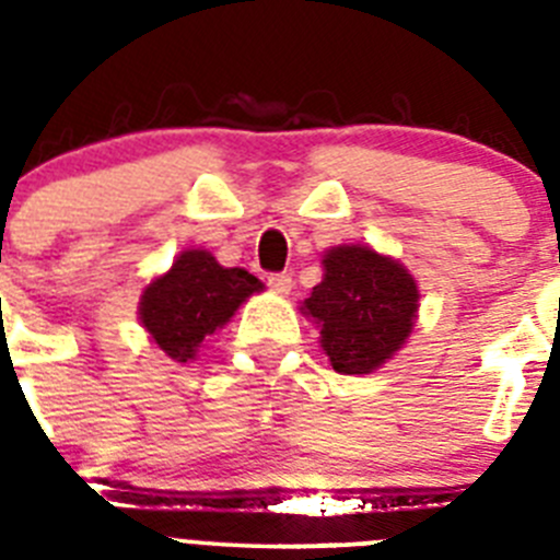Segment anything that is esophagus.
Wrapping results in <instances>:
<instances>
[{
  "label": "esophagus",
  "instance_id": "34e87169",
  "mask_svg": "<svg viewBox=\"0 0 560 560\" xmlns=\"http://www.w3.org/2000/svg\"><path fill=\"white\" fill-rule=\"evenodd\" d=\"M269 285L277 294H289L294 280H291V275H285V271H277V275H269Z\"/></svg>",
  "mask_w": 560,
  "mask_h": 560
}]
</instances>
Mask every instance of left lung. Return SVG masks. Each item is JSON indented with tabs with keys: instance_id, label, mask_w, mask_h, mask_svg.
Returning a JSON list of instances; mask_svg holds the SVG:
<instances>
[{
	"instance_id": "obj_1",
	"label": "left lung",
	"mask_w": 560,
	"mask_h": 560,
	"mask_svg": "<svg viewBox=\"0 0 560 560\" xmlns=\"http://www.w3.org/2000/svg\"><path fill=\"white\" fill-rule=\"evenodd\" d=\"M323 264V283L314 285L303 314L323 325L336 373H373L412 330L418 285L404 266L370 246H336Z\"/></svg>"
}]
</instances>
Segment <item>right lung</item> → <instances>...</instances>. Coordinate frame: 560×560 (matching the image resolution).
<instances>
[{"label":"right lung","mask_w":560,"mask_h":560,"mask_svg":"<svg viewBox=\"0 0 560 560\" xmlns=\"http://www.w3.org/2000/svg\"><path fill=\"white\" fill-rule=\"evenodd\" d=\"M260 289L264 283L255 275L224 269L210 252H182L171 271L145 289L140 319L171 359L187 361L196 355L205 336L230 323L237 305Z\"/></svg>","instance_id":"obj_1"}]
</instances>
